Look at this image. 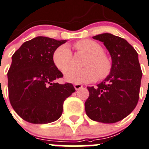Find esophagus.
I'll use <instances>...</instances> for the list:
<instances>
[{
    "label": "esophagus",
    "instance_id": "obj_1",
    "mask_svg": "<svg viewBox=\"0 0 149 149\" xmlns=\"http://www.w3.org/2000/svg\"><path fill=\"white\" fill-rule=\"evenodd\" d=\"M82 87H83V86L80 84H74V88L76 89V90H79V89L82 88Z\"/></svg>",
    "mask_w": 149,
    "mask_h": 149
}]
</instances>
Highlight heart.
Here are the masks:
<instances>
[{
  "instance_id": "heart-1",
  "label": "heart",
  "mask_w": 149,
  "mask_h": 149,
  "mask_svg": "<svg viewBox=\"0 0 149 149\" xmlns=\"http://www.w3.org/2000/svg\"><path fill=\"white\" fill-rule=\"evenodd\" d=\"M76 49L86 54L82 69L70 68L66 71L65 79L75 84L91 82L107 77L112 70V62L107 55L104 53L102 47L96 42L90 40H83L76 43ZM53 62L62 73L70 67L72 54L68 45H62L55 50L52 56Z\"/></svg>"
}]
</instances>
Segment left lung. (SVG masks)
Wrapping results in <instances>:
<instances>
[{"mask_svg": "<svg viewBox=\"0 0 149 149\" xmlns=\"http://www.w3.org/2000/svg\"><path fill=\"white\" fill-rule=\"evenodd\" d=\"M93 38L99 40L112 59L111 73L96 87H87L85 112L91 120L104 123L120 121L138 102L142 73L138 54L126 40L109 33Z\"/></svg>", "mask_w": 149, "mask_h": 149, "instance_id": "left-lung-1", "label": "left lung"}]
</instances>
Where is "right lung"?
Listing matches in <instances>:
<instances>
[{"label":"right lung","mask_w":149,"mask_h":149,"mask_svg":"<svg viewBox=\"0 0 149 149\" xmlns=\"http://www.w3.org/2000/svg\"><path fill=\"white\" fill-rule=\"evenodd\" d=\"M66 42L40 36L25 42L12 56L7 73L9 101L26 121L45 124L58 120L65 100L76 91L70 83L55 82L63 75L53 62V54Z\"/></svg>","instance_id":"add662e5"}]
</instances>
